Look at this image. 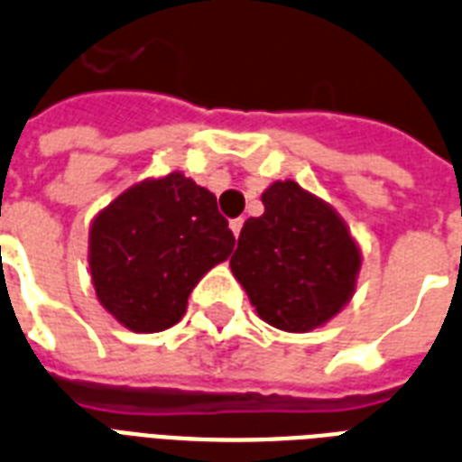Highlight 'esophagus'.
Returning <instances> with one entry per match:
<instances>
[{"instance_id":"1","label":"esophagus","mask_w":462,"mask_h":462,"mask_svg":"<svg viewBox=\"0 0 462 462\" xmlns=\"http://www.w3.org/2000/svg\"><path fill=\"white\" fill-rule=\"evenodd\" d=\"M242 225H245V220L242 217H235V220H230V230L235 237H239V232H242Z\"/></svg>"}]
</instances>
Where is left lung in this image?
I'll use <instances>...</instances> for the list:
<instances>
[{
  "label": "left lung",
  "instance_id": "8db88e82",
  "mask_svg": "<svg viewBox=\"0 0 462 462\" xmlns=\"http://www.w3.org/2000/svg\"><path fill=\"white\" fill-rule=\"evenodd\" d=\"M263 216L239 232L230 269L263 322L310 332L356 291L361 252L329 203L286 179L262 193Z\"/></svg>",
  "mask_w": 462,
  "mask_h": 462
}]
</instances>
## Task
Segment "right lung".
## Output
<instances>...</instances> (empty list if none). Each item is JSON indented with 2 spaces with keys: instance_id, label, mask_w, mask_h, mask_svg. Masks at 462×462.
I'll list each match as a JSON object with an SVG mask.
<instances>
[{
  "instance_id": "obj_1",
  "label": "right lung",
  "mask_w": 462,
  "mask_h": 462,
  "mask_svg": "<svg viewBox=\"0 0 462 462\" xmlns=\"http://www.w3.org/2000/svg\"><path fill=\"white\" fill-rule=\"evenodd\" d=\"M235 237L217 199L181 171L130 186L94 217L89 271L98 302L133 332H162Z\"/></svg>"
}]
</instances>
